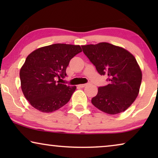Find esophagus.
Returning a JSON list of instances; mask_svg holds the SVG:
<instances>
[{
    "label": "esophagus",
    "mask_w": 158,
    "mask_h": 158,
    "mask_svg": "<svg viewBox=\"0 0 158 158\" xmlns=\"http://www.w3.org/2000/svg\"><path fill=\"white\" fill-rule=\"evenodd\" d=\"M86 85H87V84H81V85H79L78 86L80 88H84Z\"/></svg>",
    "instance_id": "34e87169"
}]
</instances>
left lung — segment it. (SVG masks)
<instances>
[{"instance_id": "1", "label": "left lung", "mask_w": 158, "mask_h": 158, "mask_svg": "<svg viewBox=\"0 0 158 158\" xmlns=\"http://www.w3.org/2000/svg\"><path fill=\"white\" fill-rule=\"evenodd\" d=\"M82 49L109 83L98 88L93 105L112 115L124 111L135 101L141 85L142 71L135 57L122 47L107 42L83 45Z\"/></svg>"}]
</instances>
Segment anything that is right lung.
I'll return each instance as SVG.
<instances>
[{"mask_svg": "<svg viewBox=\"0 0 158 158\" xmlns=\"http://www.w3.org/2000/svg\"><path fill=\"white\" fill-rule=\"evenodd\" d=\"M80 45L54 44L28 55L20 70L21 90L32 106L44 113L58 110L70 101L76 86L60 83L72 58L81 52Z\"/></svg>", "mask_w": 158, "mask_h": 158, "instance_id": "1", "label": "right lung"}]
</instances>
